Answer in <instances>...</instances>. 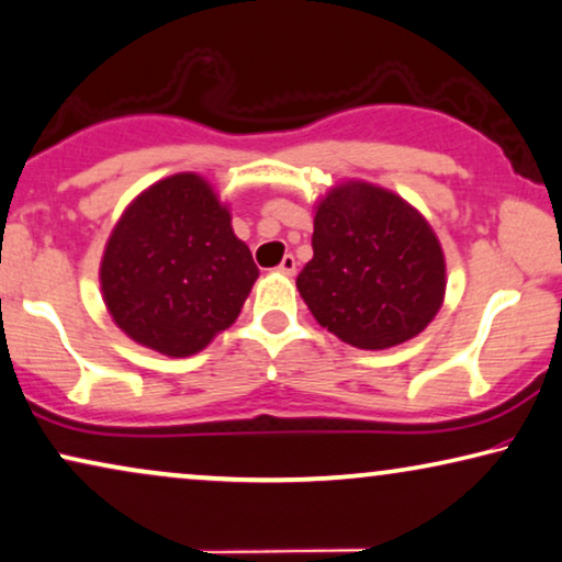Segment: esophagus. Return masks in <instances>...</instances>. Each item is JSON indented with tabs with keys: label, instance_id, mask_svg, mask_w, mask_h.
I'll use <instances>...</instances> for the list:
<instances>
[{
	"label": "esophagus",
	"instance_id": "esophagus-1",
	"mask_svg": "<svg viewBox=\"0 0 562 562\" xmlns=\"http://www.w3.org/2000/svg\"><path fill=\"white\" fill-rule=\"evenodd\" d=\"M279 273H283V276H294L296 273L294 255H283V260L279 263Z\"/></svg>",
	"mask_w": 562,
	"mask_h": 562
}]
</instances>
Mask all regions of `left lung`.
Listing matches in <instances>:
<instances>
[{
    "mask_svg": "<svg viewBox=\"0 0 562 562\" xmlns=\"http://www.w3.org/2000/svg\"><path fill=\"white\" fill-rule=\"evenodd\" d=\"M315 209V255L296 289L317 323L363 351L415 338L447 289L431 224L400 195L361 180L335 186Z\"/></svg>",
    "mask_w": 562,
    "mask_h": 562,
    "instance_id": "8db88e82",
    "label": "left lung"
}]
</instances>
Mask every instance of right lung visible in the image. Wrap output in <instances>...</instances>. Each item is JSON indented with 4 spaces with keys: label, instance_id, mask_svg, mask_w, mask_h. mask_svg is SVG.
<instances>
[{
    "label": "right lung",
    "instance_id": "1",
    "mask_svg": "<svg viewBox=\"0 0 562 562\" xmlns=\"http://www.w3.org/2000/svg\"><path fill=\"white\" fill-rule=\"evenodd\" d=\"M258 266L227 206L201 175L180 172L131 201L108 239L100 286L115 325L151 351L183 359L227 330Z\"/></svg>",
    "mask_w": 562,
    "mask_h": 562
}]
</instances>
